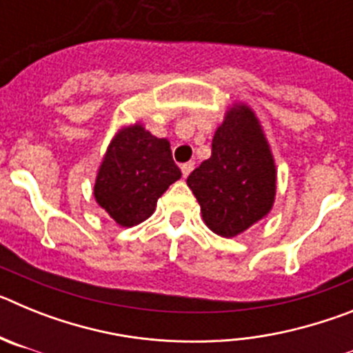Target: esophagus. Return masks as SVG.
<instances>
[{"instance_id":"esophagus-1","label":"esophagus","mask_w":353,"mask_h":353,"mask_svg":"<svg viewBox=\"0 0 353 353\" xmlns=\"http://www.w3.org/2000/svg\"><path fill=\"white\" fill-rule=\"evenodd\" d=\"M192 170H194V162H185V164H182V174H183V179H187V176L191 174Z\"/></svg>"}]
</instances>
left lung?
<instances>
[{
    "label": "left lung",
    "mask_w": 353,
    "mask_h": 353,
    "mask_svg": "<svg viewBox=\"0 0 353 353\" xmlns=\"http://www.w3.org/2000/svg\"><path fill=\"white\" fill-rule=\"evenodd\" d=\"M187 185L201 207L203 223L224 239L244 233L270 214L277 168L260 118L245 102L228 105L212 139V155Z\"/></svg>",
    "instance_id": "obj_1"
}]
</instances>
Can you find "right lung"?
I'll return each mask as SVG.
<instances>
[{"mask_svg":"<svg viewBox=\"0 0 353 353\" xmlns=\"http://www.w3.org/2000/svg\"><path fill=\"white\" fill-rule=\"evenodd\" d=\"M180 176L170 141L154 136L138 120L121 125L109 141L93 196L118 226L132 228L154 214L157 199Z\"/></svg>","mask_w":353,"mask_h":353,"instance_id":"obj_1","label":"right lung"}]
</instances>
